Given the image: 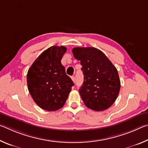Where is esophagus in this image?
I'll return each mask as SVG.
<instances>
[{
  "label": "esophagus",
  "mask_w": 148,
  "mask_h": 148,
  "mask_svg": "<svg viewBox=\"0 0 148 148\" xmlns=\"http://www.w3.org/2000/svg\"><path fill=\"white\" fill-rule=\"evenodd\" d=\"M71 79H72V81H73L74 82H75V77H74V76H71Z\"/></svg>",
  "instance_id": "obj_1"
}]
</instances>
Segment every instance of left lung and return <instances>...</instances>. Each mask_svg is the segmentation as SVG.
Returning <instances> with one entry per match:
<instances>
[{"mask_svg": "<svg viewBox=\"0 0 148 148\" xmlns=\"http://www.w3.org/2000/svg\"><path fill=\"white\" fill-rule=\"evenodd\" d=\"M72 53L82 66L84 81L79 92L85 105L95 111L108 109L116 101L121 86L116 68L95 47H74Z\"/></svg>", "mask_w": 148, "mask_h": 148, "instance_id": "left-lung-1", "label": "left lung"}]
</instances>
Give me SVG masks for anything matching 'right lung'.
I'll return each instance as SVG.
<instances>
[{
    "label": "right lung",
    "mask_w": 148,
    "mask_h": 148,
    "mask_svg": "<svg viewBox=\"0 0 148 148\" xmlns=\"http://www.w3.org/2000/svg\"><path fill=\"white\" fill-rule=\"evenodd\" d=\"M66 51L64 46L49 47L35 60L27 72V86L32 99L47 111L61 108L74 86L61 62Z\"/></svg>",
    "instance_id": "add662e5"
}]
</instances>
